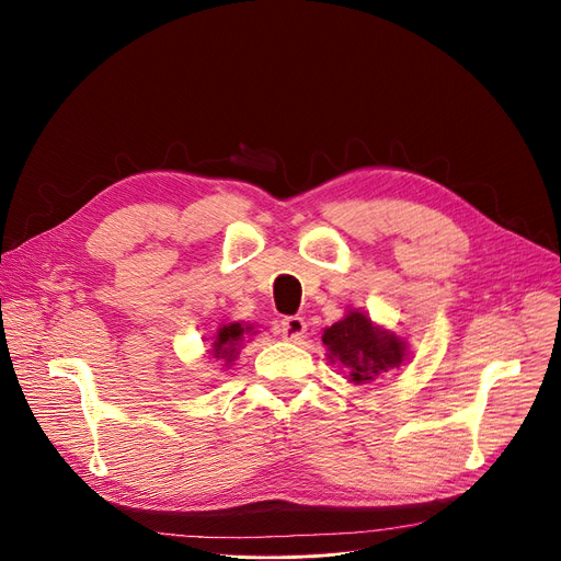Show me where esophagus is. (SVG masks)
Listing matches in <instances>:
<instances>
[{"mask_svg": "<svg viewBox=\"0 0 561 561\" xmlns=\"http://www.w3.org/2000/svg\"><path fill=\"white\" fill-rule=\"evenodd\" d=\"M279 332L286 341H294V344H298V341L307 334V323H305V319H300V316H286V319L282 321Z\"/></svg>", "mask_w": 561, "mask_h": 561, "instance_id": "obj_1", "label": "esophagus"}]
</instances>
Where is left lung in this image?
<instances>
[{
  "instance_id": "8db88e82",
  "label": "left lung",
  "mask_w": 561,
  "mask_h": 561,
  "mask_svg": "<svg viewBox=\"0 0 561 561\" xmlns=\"http://www.w3.org/2000/svg\"><path fill=\"white\" fill-rule=\"evenodd\" d=\"M323 344L330 364H339L353 385H371L410 359L405 336L376 325L371 316L359 309H348L344 319L325 328Z\"/></svg>"
}]
</instances>
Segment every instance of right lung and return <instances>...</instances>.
<instances>
[{
	"instance_id": "right-lung-1",
	"label": "right lung",
	"mask_w": 561,
	"mask_h": 561,
	"mask_svg": "<svg viewBox=\"0 0 561 561\" xmlns=\"http://www.w3.org/2000/svg\"><path fill=\"white\" fill-rule=\"evenodd\" d=\"M256 330L252 323L245 321H231V323H222L213 332L206 357L210 362H215L220 369H229L231 364L238 359L240 348H242V341L248 336H254Z\"/></svg>"
}]
</instances>
